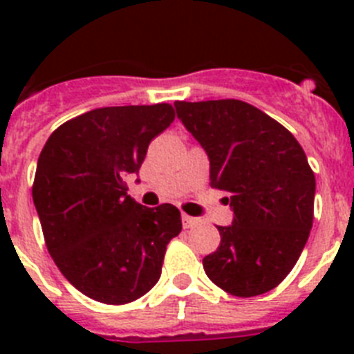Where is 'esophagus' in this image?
Returning <instances> with one entry per match:
<instances>
[{"label": "esophagus", "mask_w": 354, "mask_h": 354, "mask_svg": "<svg viewBox=\"0 0 354 354\" xmlns=\"http://www.w3.org/2000/svg\"><path fill=\"white\" fill-rule=\"evenodd\" d=\"M198 223H200V220H196V218H192V216L183 214L184 228H193V227H196V225H198Z\"/></svg>", "instance_id": "34e87169"}]
</instances>
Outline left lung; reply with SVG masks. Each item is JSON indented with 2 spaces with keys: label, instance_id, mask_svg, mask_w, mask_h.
Here are the masks:
<instances>
[{
  "label": "left lung",
  "instance_id": "8db88e82",
  "mask_svg": "<svg viewBox=\"0 0 354 354\" xmlns=\"http://www.w3.org/2000/svg\"><path fill=\"white\" fill-rule=\"evenodd\" d=\"M177 117L211 161V187L227 193L230 227L204 257L205 274L225 292L252 298L282 283L314 223L315 177L292 133L237 99L177 101Z\"/></svg>",
  "mask_w": 354,
  "mask_h": 354
}]
</instances>
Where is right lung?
Returning a JSON list of instances; mask_svg holds the SVG:
<instances>
[{"instance_id": "right-lung-1", "label": "right lung", "mask_w": 354, "mask_h": 354, "mask_svg": "<svg viewBox=\"0 0 354 354\" xmlns=\"http://www.w3.org/2000/svg\"><path fill=\"white\" fill-rule=\"evenodd\" d=\"M174 118L167 102L92 109L53 131L40 152L31 193L44 241L62 274L95 301L126 305L149 292L183 230L175 205L143 207L124 183Z\"/></svg>"}]
</instances>
